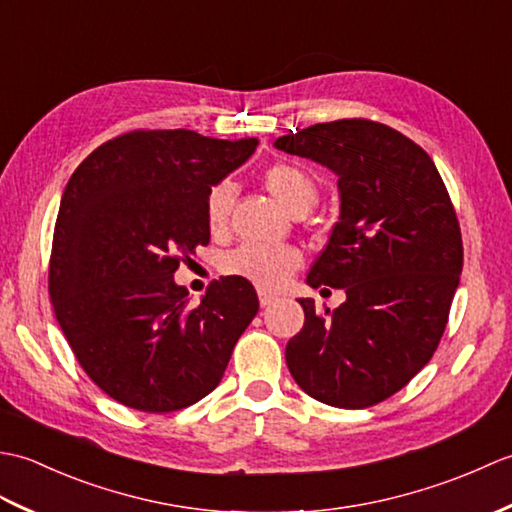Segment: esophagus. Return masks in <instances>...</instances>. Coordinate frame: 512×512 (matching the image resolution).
Here are the masks:
<instances>
[{"label": "esophagus", "instance_id": "obj_1", "mask_svg": "<svg viewBox=\"0 0 512 512\" xmlns=\"http://www.w3.org/2000/svg\"><path fill=\"white\" fill-rule=\"evenodd\" d=\"M275 301V295H270V292L268 290H259V303H262V306L266 308V306H270V303H273Z\"/></svg>", "mask_w": 512, "mask_h": 512}]
</instances>
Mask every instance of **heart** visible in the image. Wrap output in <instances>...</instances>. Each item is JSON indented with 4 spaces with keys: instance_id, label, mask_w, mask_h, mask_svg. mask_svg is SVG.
Listing matches in <instances>:
<instances>
[{
    "instance_id": "obj_1",
    "label": "heart",
    "mask_w": 512,
    "mask_h": 512,
    "mask_svg": "<svg viewBox=\"0 0 512 512\" xmlns=\"http://www.w3.org/2000/svg\"><path fill=\"white\" fill-rule=\"evenodd\" d=\"M266 184L277 198L288 206L290 213L310 211L319 198V187L306 169L288 162H279L266 171ZM235 198V184L224 178L215 182L206 193L204 215L211 231H222L231 213ZM301 266V253L284 244H257L244 242L222 259L226 275H235L253 281L259 288L275 290Z\"/></svg>"
}]
</instances>
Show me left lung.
<instances>
[{
  "instance_id": "obj_1",
  "label": "left lung",
  "mask_w": 512,
  "mask_h": 512,
  "mask_svg": "<svg viewBox=\"0 0 512 512\" xmlns=\"http://www.w3.org/2000/svg\"><path fill=\"white\" fill-rule=\"evenodd\" d=\"M275 147L339 178L341 215L308 273L312 288H343L339 308L306 321L286 345L297 385L319 402L365 409L394 396L431 361L462 273V235L427 151L365 118L319 123Z\"/></svg>"
}]
</instances>
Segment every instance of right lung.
I'll list each match as a JSON object with an SVG mask.
<instances>
[{"label": "right lung", "mask_w": 512, "mask_h": 512, "mask_svg": "<svg viewBox=\"0 0 512 512\" xmlns=\"http://www.w3.org/2000/svg\"><path fill=\"white\" fill-rule=\"evenodd\" d=\"M257 143L138 129L94 149L65 184L50 301L76 361L121 405L167 413L211 394L257 314L248 279L213 281L198 306L173 281L211 239L206 193Z\"/></svg>", "instance_id": "add662e5"}]
</instances>
